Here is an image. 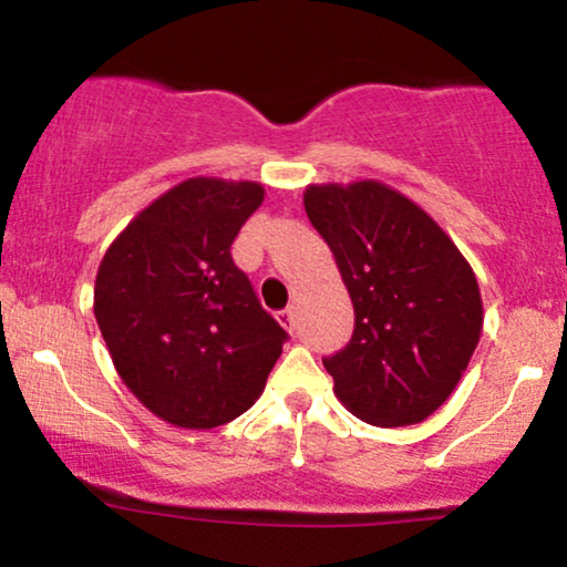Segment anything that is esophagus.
<instances>
[{
	"label": "esophagus",
	"instance_id": "esophagus-1",
	"mask_svg": "<svg viewBox=\"0 0 567 567\" xmlns=\"http://www.w3.org/2000/svg\"><path fill=\"white\" fill-rule=\"evenodd\" d=\"M278 323H281L286 331H295V323H297V318H295V308H286V310L278 312Z\"/></svg>",
	"mask_w": 567,
	"mask_h": 567
}]
</instances>
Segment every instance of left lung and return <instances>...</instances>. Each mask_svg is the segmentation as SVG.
<instances>
[{
	"label": "left lung",
	"mask_w": 567,
	"mask_h": 567,
	"mask_svg": "<svg viewBox=\"0 0 567 567\" xmlns=\"http://www.w3.org/2000/svg\"><path fill=\"white\" fill-rule=\"evenodd\" d=\"M305 212L355 308L350 344L323 361L334 395L377 427L424 422L481 342L475 270L422 206L379 179L308 185Z\"/></svg>",
	"instance_id": "1"
}]
</instances>
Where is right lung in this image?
Masks as SVG:
<instances>
[{
  "instance_id": "1",
  "label": "right lung",
  "mask_w": 567,
  "mask_h": 567,
  "mask_svg": "<svg viewBox=\"0 0 567 567\" xmlns=\"http://www.w3.org/2000/svg\"><path fill=\"white\" fill-rule=\"evenodd\" d=\"M265 202L251 179L190 177L113 238L95 278V318L122 382L153 416L212 430L249 411L286 331L230 257Z\"/></svg>"
}]
</instances>
